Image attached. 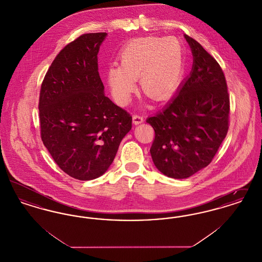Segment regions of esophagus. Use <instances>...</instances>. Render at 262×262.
Listing matches in <instances>:
<instances>
[{"label": "esophagus", "instance_id": "1", "mask_svg": "<svg viewBox=\"0 0 262 262\" xmlns=\"http://www.w3.org/2000/svg\"><path fill=\"white\" fill-rule=\"evenodd\" d=\"M143 121H144L143 116H141V115H139V114H135V115L133 116V122H134L135 125H139V124L143 123Z\"/></svg>", "mask_w": 262, "mask_h": 262}]
</instances>
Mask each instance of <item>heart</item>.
Masks as SVG:
<instances>
[{"mask_svg":"<svg viewBox=\"0 0 262 262\" xmlns=\"http://www.w3.org/2000/svg\"><path fill=\"white\" fill-rule=\"evenodd\" d=\"M120 66L111 64L107 79L113 97L125 105L139 78L143 92L163 99L179 85L184 69L183 47L174 37L143 38L128 43L120 56Z\"/></svg>","mask_w":262,"mask_h":262,"instance_id":"1","label":"heart"}]
</instances>
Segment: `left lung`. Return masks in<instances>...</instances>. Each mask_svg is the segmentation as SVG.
<instances>
[{"instance_id": "8db88e82", "label": "left lung", "mask_w": 262, "mask_h": 262, "mask_svg": "<svg viewBox=\"0 0 262 262\" xmlns=\"http://www.w3.org/2000/svg\"><path fill=\"white\" fill-rule=\"evenodd\" d=\"M189 76L162 111L149 117L155 137L150 154L167 177L186 179L211 163L229 129L230 97L220 64L193 38Z\"/></svg>"}]
</instances>
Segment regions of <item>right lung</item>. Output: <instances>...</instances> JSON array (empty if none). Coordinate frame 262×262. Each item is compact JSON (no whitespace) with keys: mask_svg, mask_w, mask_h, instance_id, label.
I'll list each match as a JSON object with an SVG mask.
<instances>
[{"mask_svg":"<svg viewBox=\"0 0 262 262\" xmlns=\"http://www.w3.org/2000/svg\"><path fill=\"white\" fill-rule=\"evenodd\" d=\"M107 33H85L64 46L40 89L41 139L66 174L89 181L104 174L132 128L129 113L104 94L98 72Z\"/></svg>","mask_w":262,"mask_h":262,"instance_id":"1","label":"right lung"}]
</instances>
